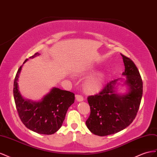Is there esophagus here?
Segmentation results:
<instances>
[{"label": "esophagus", "mask_w": 157, "mask_h": 157, "mask_svg": "<svg viewBox=\"0 0 157 157\" xmlns=\"http://www.w3.org/2000/svg\"><path fill=\"white\" fill-rule=\"evenodd\" d=\"M75 98L78 102H81V101H83V97L81 95H75Z\"/></svg>", "instance_id": "1"}]
</instances>
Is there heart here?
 <instances>
[{"instance_id":"obj_1","label":"heart","mask_w":157,"mask_h":157,"mask_svg":"<svg viewBox=\"0 0 157 157\" xmlns=\"http://www.w3.org/2000/svg\"><path fill=\"white\" fill-rule=\"evenodd\" d=\"M89 72L88 70L82 71L79 73L80 75H86ZM105 75L103 73L100 72L89 77L85 82V89L91 93H95L99 91L102 88L105 83Z\"/></svg>"}]
</instances>
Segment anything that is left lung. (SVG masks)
<instances>
[{
	"label": "left lung",
	"instance_id": "obj_1",
	"mask_svg": "<svg viewBox=\"0 0 157 157\" xmlns=\"http://www.w3.org/2000/svg\"><path fill=\"white\" fill-rule=\"evenodd\" d=\"M125 66L129 91L125 95L116 93L118 79L107 83L95 95L87 97L91 113L86 120L87 127L93 133L105 136L123 130L135 119L143 95V82L137 68L128 57L121 54Z\"/></svg>",
	"mask_w": 157,
	"mask_h": 157
}]
</instances>
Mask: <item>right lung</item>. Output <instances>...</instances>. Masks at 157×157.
<instances>
[{
	"label": "right lung",
	"mask_w": 157,
	"mask_h": 157,
	"mask_svg": "<svg viewBox=\"0 0 157 157\" xmlns=\"http://www.w3.org/2000/svg\"><path fill=\"white\" fill-rule=\"evenodd\" d=\"M37 55H39L38 52L29 58ZM27 60L28 59L24 64ZM21 67L17 71L13 89L19 117L26 128L35 132L44 135L55 133L62 126L67 110L74 102V93L54 87L41 101L33 102L24 99L18 90L17 85Z\"/></svg>",
	"instance_id": "add662e5"
}]
</instances>
